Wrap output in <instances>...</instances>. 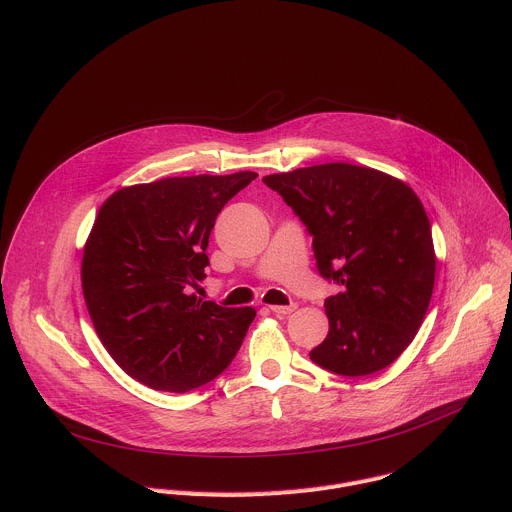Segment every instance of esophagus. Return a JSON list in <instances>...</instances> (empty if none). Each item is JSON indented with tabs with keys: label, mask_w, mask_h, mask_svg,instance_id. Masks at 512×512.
I'll use <instances>...</instances> for the list:
<instances>
[{
	"label": "esophagus",
	"mask_w": 512,
	"mask_h": 512,
	"mask_svg": "<svg viewBox=\"0 0 512 512\" xmlns=\"http://www.w3.org/2000/svg\"><path fill=\"white\" fill-rule=\"evenodd\" d=\"M298 306L296 304H291V306H269V310L273 312V314H277V316H285V314H291L294 312Z\"/></svg>",
	"instance_id": "esophagus-1"
}]
</instances>
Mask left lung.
I'll use <instances>...</instances> for the list:
<instances>
[{
    "label": "left lung",
    "mask_w": 512,
    "mask_h": 512,
    "mask_svg": "<svg viewBox=\"0 0 512 512\" xmlns=\"http://www.w3.org/2000/svg\"><path fill=\"white\" fill-rule=\"evenodd\" d=\"M263 182L314 237L318 271L342 285L324 308L328 336L310 358L344 375H373L401 356L431 302L435 249L419 196L367 166L318 164Z\"/></svg>",
    "instance_id": "left-lung-1"
}]
</instances>
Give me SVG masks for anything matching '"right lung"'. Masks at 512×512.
Returning a JSON list of instances; mask_svg holds the SVG:
<instances>
[{"label": "right lung", "instance_id": "add662e5", "mask_svg": "<svg viewBox=\"0 0 512 512\" xmlns=\"http://www.w3.org/2000/svg\"><path fill=\"white\" fill-rule=\"evenodd\" d=\"M255 172L176 176L113 192L87 237L81 283L111 358L156 391L186 393L221 375L255 308L204 302L206 247L223 206Z\"/></svg>", "mask_w": 512, "mask_h": 512}]
</instances>
